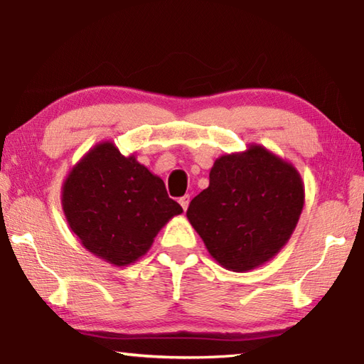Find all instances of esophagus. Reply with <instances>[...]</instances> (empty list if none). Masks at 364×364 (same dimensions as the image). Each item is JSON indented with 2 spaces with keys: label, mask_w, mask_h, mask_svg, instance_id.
Returning a JSON list of instances; mask_svg holds the SVG:
<instances>
[{
  "label": "esophagus",
  "mask_w": 364,
  "mask_h": 364,
  "mask_svg": "<svg viewBox=\"0 0 364 364\" xmlns=\"http://www.w3.org/2000/svg\"><path fill=\"white\" fill-rule=\"evenodd\" d=\"M178 202H180V205L183 207V210L184 212H186L188 210V207H189V202H191V197L186 194V196H183V197H180V200H178Z\"/></svg>",
  "instance_id": "esophagus-1"
}]
</instances>
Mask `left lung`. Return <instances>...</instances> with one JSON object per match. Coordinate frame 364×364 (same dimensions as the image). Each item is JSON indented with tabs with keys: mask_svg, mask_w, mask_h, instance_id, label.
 Returning <instances> with one entry per match:
<instances>
[{
	"mask_svg": "<svg viewBox=\"0 0 364 364\" xmlns=\"http://www.w3.org/2000/svg\"><path fill=\"white\" fill-rule=\"evenodd\" d=\"M208 188L186 217L221 267L250 271L291 239L304 210L305 188L291 162L260 144L215 160Z\"/></svg>",
	"mask_w": 364,
	"mask_h": 364,
	"instance_id": "obj_1",
	"label": "left lung"
}]
</instances>
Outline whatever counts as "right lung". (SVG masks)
<instances>
[{"label":"right lung","instance_id":"right-lung-1","mask_svg":"<svg viewBox=\"0 0 364 364\" xmlns=\"http://www.w3.org/2000/svg\"><path fill=\"white\" fill-rule=\"evenodd\" d=\"M63 210L83 247L114 267H128L183 213L164 181L102 141L73 165L63 184Z\"/></svg>","mask_w":364,"mask_h":364}]
</instances>
